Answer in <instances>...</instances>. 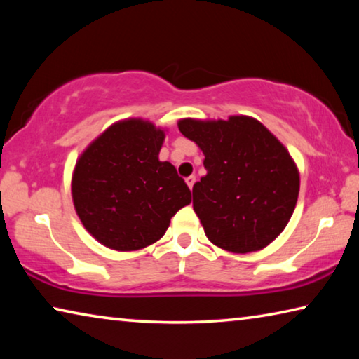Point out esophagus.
<instances>
[{"mask_svg":"<svg viewBox=\"0 0 359 359\" xmlns=\"http://www.w3.org/2000/svg\"><path fill=\"white\" fill-rule=\"evenodd\" d=\"M185 180H187V185L190 187L191 190H193V185H194V182H196V175H190V177H187Z\"/></svg>","mask_w":359,"mask_h":359,"instance_id":"1","label":"esophagus"}]
</instances>
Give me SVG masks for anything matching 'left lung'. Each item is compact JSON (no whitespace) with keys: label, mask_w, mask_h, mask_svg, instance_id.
Returning <instances> with one entry per match:
<instances>
[{"label":"left lung","mask_w":359,"mask_h":359,"mask_svg":"<svg viewBox=\"0 0 359 359\" xmlns=\"http://www.w3.org/2000/svg\"><path fill=\"white\" fill-rule=\"evenodd\" d=\"M182 135L204 154L208 174L193 185V209L212 244L257 252L282 233L299 194V172L288 150L258 120L179 121Z\"/></svg>","instance_id":"1"}]
</instances>
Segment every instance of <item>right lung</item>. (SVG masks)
<instances>
[{
  "label": "right lung",
  "mask_w": 359,
  "mask_h": 359,
  "mask_svg": "<svg viewBox=\"0 0 359 359\" xmlns=\"http://www.w3.org/2000/svg\"><path fill=\"white\" fill-rule=\"evenodd\" d=\"M165 133L131 118L112 125L79 158L72 201L85 229L114 250L154 244L191 191L169 161L158 160Z\"/></svg>",
  "instance_id": "obj_1"
}]
</instances>
